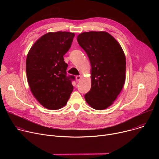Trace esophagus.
<instances>
[{"instance_id":"34e87169","label":"esophagus","mask_w":159,"mask_h":159,"mask_svg":"<svg viewBox=\"0 0 159 159\" xmlns=\"http://www.w3.org/2000/svg\"><path fill=\"white\" fill-rule=\"evenodd\" d=\"M81 79H82V76H80V75H77L76 77V80L77 81H79Z\"/></svg>"}]
</instances>
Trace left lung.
Wrapping results in <instances>:
<instances>
[{
  "mask_svg": "<svg viewBox=\"0 0 159 159\" xmlns=\"http://www.w3.org/2000/svg\"><path fill=\"white\" fill-rule=\"evenodd\" d=\"M79 44L91 65V88L85 94L90 106L103 110L113 104L125 82L126 58L119 43L105 31L84 32Z\"/></svg>",
  "mask_w": 159,
  "mask_h": 159,
  "instance_id": "1",
  "label": "left lung"
}]
</instances>
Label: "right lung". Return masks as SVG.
I'll use <instances>...</instances> for the list:
<instances>
[{"label":"right lung","mask_w":159,"mask_h":159,"mask_svg":"<svg viewBox=\"0 0 159 159\" xmlns=\"http://www.w3.org/2000/svg\"><path fill=\"white\" fill-rule=\"evenodd\" d=\"M74 33H48L32 46L26 58V75L31 91L44 107L59 109L73 91L74 75H67L63 55L71 47Z\"/></svg>","instance_id":"1"}]
</instances>
